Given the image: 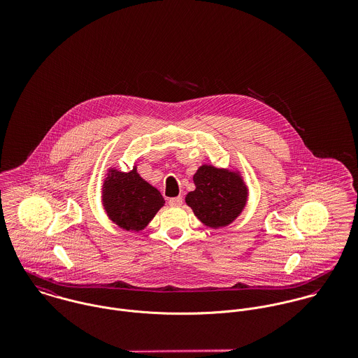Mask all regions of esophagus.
Segmentation results:
<instances>
[{
    "instance_id": "34e87169",
    "label": "esophagus",
    "mask_w": 358,
    "mask_h": 358,
    "mask_svg": "<svg viewBox=\"0 0 358 358\" xmlns=\"http://www.w3.org/2000/svg\"><path fill=\"white\" fill-rule=\"evenodd\" d=\"M168 203L171 206H180L183 204V199L182 197H175V199H171Z\"/></svg>"
}]
</instances>
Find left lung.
<instances>
[{
	"label": "left lung",
	"mask_w": 358,
	"mask_h": 358,
	"mask_svg": "<svg viewBox=\"0 0 358 358\" xmlns=\"http://www.w3.org/2000/svg\"><path fill=\"white\" fill-rule=\"evenodd\" d=\"M193 180L196 190L187 193L185 200L206 227H226L244 210L248 187L237 169L204 164L197 169Z\"/></svg>",
	"instance_id": "1"
}]
</instances>
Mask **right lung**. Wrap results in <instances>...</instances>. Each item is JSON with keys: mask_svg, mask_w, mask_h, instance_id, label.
Instances as JSON below:
<instances>
[{"mask_svg": "<svg viewBox=\"0 0 358 358\" xmlns=\"http://www.w3.org/2000/svg\"><path fill=\"white\" fill-rule=\"evenodd\" d=\"M102 204L108 219L127 231L143 230L164 206L161 193L138 173L136 165L129 172L113 166L103 180Z\"/></svg>", "mask_w": 358, "mask_h": 358, "instance_id": "1", "label": "right lung"}]
</instances>
